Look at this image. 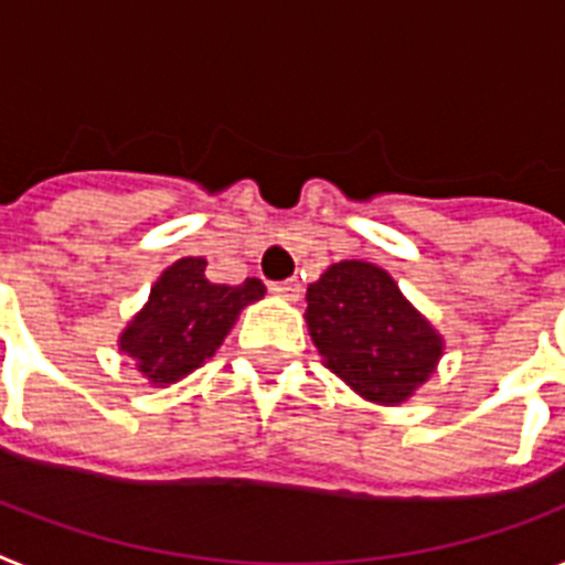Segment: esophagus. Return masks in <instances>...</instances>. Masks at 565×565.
<instances>
[{
    "mask_svg": "<svg viewBox=\"0 0 565 565\" xmlns=\"http://www.w3.org/2000/svg\"><path fill=\"white\" fill-rule=\"evenodd\" d=\"M269 290H273L278 298H284V301H298V298H301V284H298L296 278H287V281L273 284Z\"/></svg>",
    "mask_w": 565,
    "mask_h": 565,
    "instance_id": "obj_1",
    "label": "esophagus"
}]
</instances>
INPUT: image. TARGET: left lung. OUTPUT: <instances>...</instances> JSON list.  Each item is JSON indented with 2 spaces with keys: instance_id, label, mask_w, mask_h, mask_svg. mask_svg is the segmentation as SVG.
<instances>
[{
  "instance_id": "left-lung-1",
  "label": "left lung",
  "mask_w": 565,
  "mask_h": 565,
  "mask_svg": "<svg viewBox=\"0 0 565 565\" xmlns=\"http://www.w3.org/2000/svg\"><path fill=\"white\" fill-rule=\"evenodd\" d=\"M305 301L322 365L371 403H406L444 356L441 333L377 264H330Z\"/></svg>"
}]
</instances>
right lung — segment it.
<instances>
[{"label": "right lung", "instance_id": "right-lung-1", "mask_svg": "<svg viewBox=\"0 0 565 565\" xmlns=\"http://www.w3.org/2000/svg\"><path fill=\"white\" fill-rule=\"evenodd\" d=\"M267 287L246 278L237 287L205 278V258H179L164 269L139 313L118 337V351L153 388H168L217 354L243 307Z\"/></svg>", "mask_w": 565, "mask_h": 565}]
</instances>
